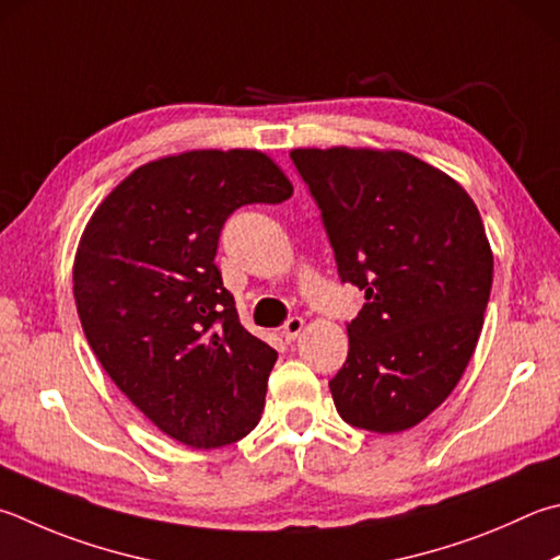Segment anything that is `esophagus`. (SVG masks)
Segmentation results:
<instances>
[{
    "instance_id": "34e87169",
    "label": "esophagus",
    "mask_w": 560,
    "mask_h": 560,
    "mask_svg": "<svg viewBox=\"0 0 560 560\" xmlns=\"http://www.w3.org/2000/svg\"><path fill=\"white\" fill-rule=\"evenodd\" d=\"M301 330H303V318H299V315H291V318L283 323L281 335L287 338V342H293L301 335Z\"/></svg>"
}]
</instances>
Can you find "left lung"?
Here are the masks:
<instances>
[{
	"label": "left lung",
	"mask_w": 560,
	"mask_h": 560,
	"mask_svg": "<svg viewBox=\"0 0 560 560\" xmlns=\"http://www.w3.org/2000/svg\"><path fill=\"white\" fill-rule=\"evenodd\" d=\"M342 283L364 293L330 380L354 429L399 433L448 399L480 338L492 249L460 183L404 151L293 149Z\"/></svg>",
	"instance_id": "obj_1"
}]
</instances>
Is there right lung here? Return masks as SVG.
Listing matches in <instances>:
<instances>
[{
	"label": "right lung",
	"mask_w": 560,
	"mask_h": 560,
	"mask_svg": "<svg viewBox=\"0 0 560 560\" xmlns=\"http://www.w3.org/2000/svg\"><path fill=\"white\" fill-rule=\"evenodd\" d=\"M252 149L186 151L139 166L80 237L73 293L90 348L121 394L190 448L257 425L277 350L242 328L215 254L242 206L291 198Z\"/></svg>",
	"instance_id": "right-lung-1"
}]
</instances>
